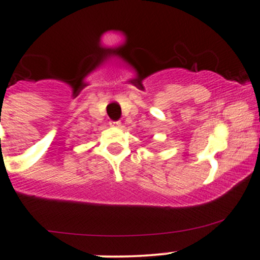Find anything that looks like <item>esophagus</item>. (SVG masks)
<instances>
[{"label":"esophagus","mask_w":260,"mask_h":260,"mask_svg":"<svg viewBox=\"0 0 260 260\" xmlns=\"http://www.w3.org/2000/svg\"><path fill=\"white\" fill-rule=\"evenodd\" d=\"M110 126H111V127H120L121 122L120 121H111V122H110Z\"/></svg>","instance_id":"esophagus-1"}]
</instances>
